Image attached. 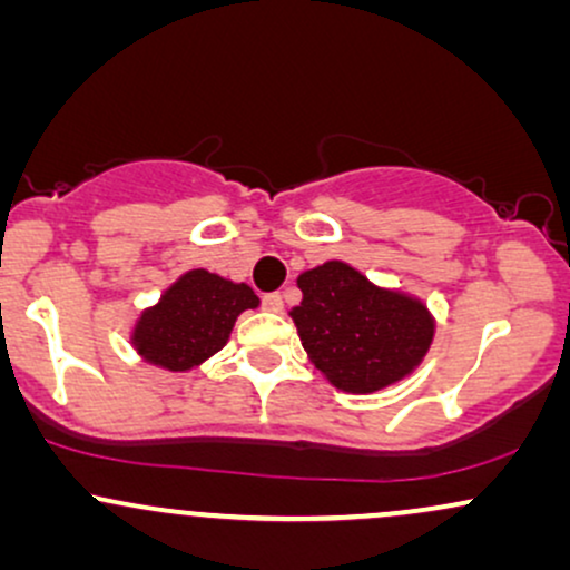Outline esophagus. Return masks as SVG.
Wrapping results in <instances>:
<instances>
[{"mask_svg":"<svg viewBox=\"0 0 570 570\" xmlns=\"http://www.w3.org/2000/svg\"><path fill=\"white\" fill-rule=\"evenodd\" d=\"M263 307L265 311L278 313L281 307H284V297H281L278 292H267V294H263Z\"/></svg>","mask_w":570,"mask_h":570,"instance_id":"34e87169","label":"esophagus"}]
</instances>
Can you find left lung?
<instances>
[{
  "instance_id": "left-lung-1",
  "label": "left lung",
  "mask_w": 570,
  "mask_h": 570,
  "mask_svg": "<svg viewBox=\"0 0 570 570\" xmlns=\"http://www.w3.org/2000/svg\"><path fill=\"white\" fill-rule=\"evenodd\" d=\"M292 311L311 362L337 389L372 394L402 381L426 356L434 322L417 299L377 289L345 263H324L297 278Z\"/></svg>"
}]
</instances>
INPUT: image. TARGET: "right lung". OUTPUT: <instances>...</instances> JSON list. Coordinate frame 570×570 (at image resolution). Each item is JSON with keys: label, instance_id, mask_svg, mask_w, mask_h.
Returning <instances> with one entry per match:
<instances>
[{"label": "right lung", "instance_id": "1", "mask_svg": "<svg viewBox=\"0 0 570 570\" xmlns=\"http://www.w3.org/2000/svg\"><path fill=\"white\" fill-rule=\"evenodd\" d=\"M257 305L252 286L189 271L139 318L134 345L149 364L174 372L193 370L227 343L235 318Z\"/></svg>", "mask_w": 570, "mask_h": 570}]
</instances>
